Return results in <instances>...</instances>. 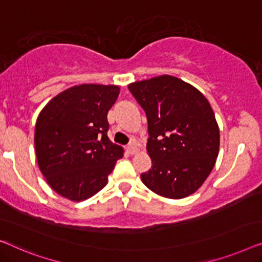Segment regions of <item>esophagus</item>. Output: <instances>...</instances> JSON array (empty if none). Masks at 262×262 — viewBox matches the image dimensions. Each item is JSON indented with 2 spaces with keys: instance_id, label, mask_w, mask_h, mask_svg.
I'll return each instance as SVG.
<instances>
[{
  "instance_id": "esophagus-1",
  "label": "esophagus",
  "mask_w": 262,
  "mask_h": 262,
  "mask_svg": "<svg viewBox=\"0 0 262 262\" xmlns=\"http://www.w3.org/2000/svg\"><path fill=\"white\" fill-rule=\"evenodd\" d=\"M127 150H128V152H129L130 154H136V153L139 152V148H138V147H136L135 143H130V145L127 147Z\"/></svg>"
}]
</instances>
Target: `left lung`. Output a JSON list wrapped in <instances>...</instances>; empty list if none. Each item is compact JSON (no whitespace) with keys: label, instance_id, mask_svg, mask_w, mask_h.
<instances>
[{"label":"left lung","instance_id":"8db88e82","mask_svg":"<svg viewBox=\"0 0 262 262\" xmlns=\"http://www.w3.org/2000/svg\"><path fill=\"white\" fill-rule=\"evenodd\" d=\"M128 88L148 121L152 168L142 173V183L171 200L194 193L211 173L220 150V128L209 101L193 85L169 75Z\"/></svg>","mask_w":262,"mask_h":262}]
</instances>
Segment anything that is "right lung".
I'll list each match as a JSON object with an SVG mask.
<instances>
[{
	"instance_id": "right-lung-1",
	"label": "right lung",
	"mask_w": 262,
	"mask_h": 262,
	"mask_svg": "<svg viewBox=\"0 0 262 262\" xmlns=\"http://www.w3.org/2000/svg\"><path fill=\"white\" fill-rule=\"evenodd\" d=\"M119 94V85L80 84L54 96L40 112L34 133L38 166L61 197H93L123 157L122 147L106 134V116Z\"/></svg>"
}]
</instances>
